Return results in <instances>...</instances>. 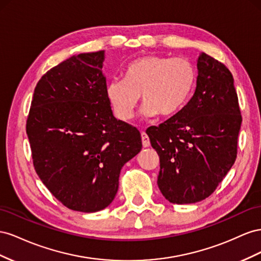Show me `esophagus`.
Listing matches in <instances>:
<instances>
[{
	"mask_svg": "<svg viewBox=\"0 0 261 261\" xmlns=\"http://www.w3.org/2000/svg\"><path fill=\"white\" fill-rule=\"evenodd\" d=\"M141 138H142V145H143V147H148V146L151 145L150 139H148V137H147V135H146L145 132L141 133Z\"/></svg>",
	"mask_w": 261,
	"mask_h": 261,
	"instance_id": "1",
	"label": "esophagus"
}]
</instances>
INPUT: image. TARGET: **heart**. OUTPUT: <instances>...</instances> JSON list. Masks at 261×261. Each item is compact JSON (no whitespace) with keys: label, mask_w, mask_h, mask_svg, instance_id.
<instances>
[{"label":"heart","mask_w":261,"mask_h":261,"mask_svg":"<svg viewBox=\"0 0 261 261\" xmlns=\"http://www.w3.org/2000/svg\"><path fill=\"white\" fill-rule=\"evenodd\" d=\"M195 65L184 58L147 55L130 62L123 80H113L106 85V96L115 115L124 121L135 116L142 96L141 116H169L180 110L195 88Z\"/></svg>","instance_id":"heart-1"}]
</instances>
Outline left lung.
<instances>
[{
	"label": "left lung",
	"mask_w": 261,
	"mask_h": 261,
	"mask_svg": "<svg viewBox=\"0 0 261 261\" xmlns=\"http://www.w3.org/2000/svg\"><path fill=\"white\" fill-rule=\"evenodd\" d=\"M197 86L186 105L146 133L160 156L158 185L177 204L196 203L217 189L236 160L242 116L232 73L201 52Z\"/></svg>",
	"instance_id": "left-lung-1"
}]
</instances>
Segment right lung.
I'll list each match as a JSON object with an SVG mask.
<instances>
[{
  "instance_id": "1",
  "label": "right lung",
  "mask_w": 261,
  "mask_h": 261,
  "mask_svg": "<svg viewBox=\"0 0 261 261\" xmlns=\"http://www.w3.org/2000/svg\"><path fill=\"white\" fill-rule=\"evenodd\" d=\"M103 60V50L87 52L48 71L26 124L43 185L66 207L86 213L113 202L122 166L142 148L140 132L113 114Z\"/></svg>"
}]
</instances>
